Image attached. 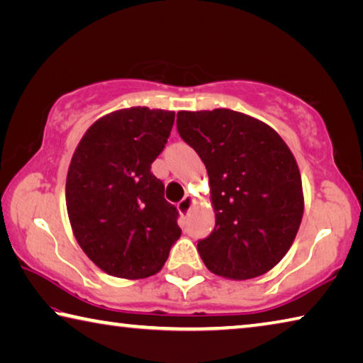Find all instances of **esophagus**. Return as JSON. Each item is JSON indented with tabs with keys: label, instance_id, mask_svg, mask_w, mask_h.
I'll list each match as a JSON object with an SVG mask.
<instances>
[{
	"label": "esophagus",
	"instance_id": "esophagus-1",
	"mask_svg": "<svg viewBox=\"0 0 363 363\" xmlns=\"http://www.w3.org/2000/svg\"><path fill=\"white\" fill-rule=\"evenodd\" d=\"M192 203H194V199L190 195L184 196V199L177 203V210L181 211V214H187L190 211V208H192Z\"/></svg>",
	"mask_w": 363,
	"mask_h": 363
}]
</instances>
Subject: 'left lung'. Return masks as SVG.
Listing matches in <instances>:
<instances>
[{"mask_svg": "<svg viewBox=\"0 0 363 363\" xmlns=\"http://www.w3.org/2000/svg\"><path fill=\"white\" fill-rule=\"evenodd\" d=\"M177 133L205 163L216 225L199 240L213 274L247 280L281 261L304 200L293 153L262 121L229 108L177 113Z\"/></svg>", "mask_w": 363, "mask_h": 363, "instance_id": "8db88e82", "label": "left lung"}]
</instances>
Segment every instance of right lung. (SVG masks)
Masks as SVG:
<instances>
[{
    "mask_svg": "<svg viewBox=\"0 0 363 363\" xmlns=\"http://www.w3.org/2000/svg\"><path fill=\"white\" fill-rule=\"evenodd\" d=\"M173 125L169 110H118L97 120L72 157L65 200L73 233L113 277L157 274L181 237L179 211L150 171Z\"/></svg>",
    "mask_w": 363,
    "mask_h": 363,
    "instance_id": "1",
    "label": "right lung"
}]
</instances>
